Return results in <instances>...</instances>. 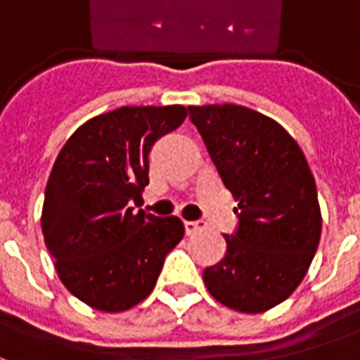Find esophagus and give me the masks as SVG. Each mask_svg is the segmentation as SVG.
Here are the masks:
<instances>
[{"mask_svg":"<svg viewBox=\"0 0 360 360\" xmlns=\"http://www.w3.org/2000/svg\"><path fill=\"white\" fill-rule=\"evenodd\" d=\"M204 227H206V224L200 221V219H196V221H185V231H187V235L198 233V231H202Z\"/></svg>","mask_w":360,"mask_h":360,"instance_id":"34e87169","label":"esophagus"}]
</instances>
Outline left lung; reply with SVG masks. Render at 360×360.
I'll return each mask as SVG.
<instances>
[{"mask_svg": "<svg viewBox=\"0 0 360 360\" xmlns=\"http://www.w3.org/2000/svg\"><path fill=\"white\" fill-rule=\"evenodd\" d=\"M188 117L237 208L226 257L206 268L210 295L258 314L301 283L320 243L322 216L307 158L283 127L235 103L188 105Z\"/></svg>", "mask_w": 360, "mask_h": 360, "instance_id": "8db88e82", "label": "left lung"}]
</instances>
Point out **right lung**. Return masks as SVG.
Returning a JSON list of instances; mask_svg holds the SVG:
<instances>
[{"label":"right lung","mask_w":360,"mask_h":360,"mask_svg":"<svg viewBox=\"0 0 360 360\" xmlns=\"http://www.w3.org/2000/svg\"><path fill=\"white\" fill-rule=\"evenodd\" d=\"M185 117L183 105H123L79 127L56 158L44 241L63 285L92 309L123 312L146 299L185 235L177 216L133 208L148 185L154 142Z\"/></svg>","instance_id":"right-lung-1"}]
</instances>
